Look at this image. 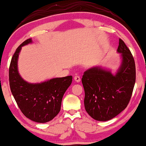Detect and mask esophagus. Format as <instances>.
Returning a JSON list of instances; mask_svg holds the SVG:
<instances>
[{"instance_id":"esophagus-1","label":"esophagus","mask_w":146,"mask_h":146,"mask_svg":"<svg viewBox=\"0 0 146 146\" xmlns=\"http://www.w3.org/2000/svg\"><path fill=\"white\" fill-rule=\"evenodd\" d=\"M74 80L76 82H77V83H79V82L80 81V76H74Z\"/></svg>"}]
</instances>
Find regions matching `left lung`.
Masks as SVG:
<instances>
[{"label":"left lung","instance_id":"obj_1","mask_svg":"<svg viewBox=\"0 0 146 146\" xmlns=\"http://www.w3.org/2000/svg\"><path fill=\"white\" fill-rule=\"evenodd\" d=\"M117 52L120 54L121 61L115 72L97 66L87 70L82 78L85 110L97 121L110 120L124 111L134 88L136 79L134 58L121 39Z\"/></svg>","mask_w":146,"mask_h":146}]
</instances>
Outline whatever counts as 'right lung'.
<instances>
[{
  "mask_svg": "<svg viewBox=\"0 0 146 146\" xmlns=\"http://www.w3.org/2000/svg\"><path fill=\"white\" fill-rule=\"evenodd\" d=\"M32 42L31 38L27 39L13 54L9 71L10 89L26 117L35 122L46 123L52 120L59 113L63 96L71 85L72 76L53 78L37 83L24 80L18 71L19 54L22 47Z\"/></svg>",
  "mask_w": 146,
  "mask_h": 146,
  "instance_id": "obj_1",
  "label": "right lung"
}]
</instances>
